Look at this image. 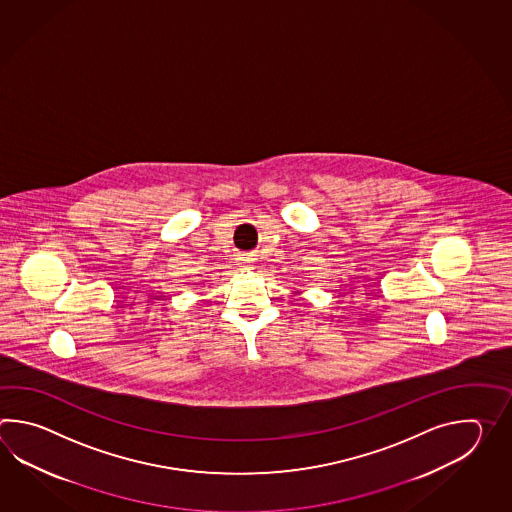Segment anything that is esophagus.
Wrapping results in <instances>:
<instances>
[{"label":"esophagus","instance_id":"obj_1","mask_svg":"<svg viewBox=\"0 0 512 512\" xmlns=\"http://www.w3.org/2000/svg\"><path fill=\"white\" fill-rule=\"evenodd\" d=\"M241 267H247V269H251V267H252L251 258H243V260H241Z\"/></svg>","mask_w":512,"mask_h":512}]
</instances>
